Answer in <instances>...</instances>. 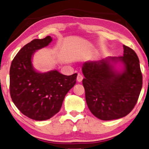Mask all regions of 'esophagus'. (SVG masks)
<instances>
[{
  "instance_id": "esophagus-1",
  "label": "esophagus",
  "mask_w": 149,
  "mask_h": 149,
  "mask_svg": "<svg viewBox=\"0 0 149 149\" xmlns=\"http://www.w3.org/2000/svg\"><path fill=\"white\" fill-rule=\"evenodd\" d=\"M82 79H83V76H82V74L81 73H78V75H77V80L78 82H81Z\"/></svg>"
}]
</instances>
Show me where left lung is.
Wrapping results in <instances>:
<instances>
[{"mask_svg": "<svg viewBox=\"0 0 149 149\" xmlns=\"http://www.w3.org/2000/svg\"><path fill=\"white\" fill-rule=\"evenodd\" d=\"M123 55L84 63L82 80L88 107L104 121L126 116L136 104L142 88L139 60L132 49L123 45ZM121 62L124 69L116 72L110 63Z\"/></svg>", "mask_w": 149, "mask_h": 149, "instance_id": "left-lung-1", "label": "left lung"}]
</instances>
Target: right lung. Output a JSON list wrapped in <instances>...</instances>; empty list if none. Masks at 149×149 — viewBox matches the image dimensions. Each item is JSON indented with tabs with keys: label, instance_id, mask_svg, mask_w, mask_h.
<instances>
[{
	"label": "right lung",
	"instance_id": "obj_1",
	"mask_svg": "<svg viewBox=\"0 0 149 149\" xmlns=\"http://www.w3.org/2000/svg\"><path fill=\"white\" fill-rule=\"evenodd\" d=\"M52 41L51 36H47L24 45L14 57L10 69L13 102L21 113L34 120H47L58 113L66 94L76 84L77 73L67 76L56 70L41 73L33 69V53Z\"/></svg>",
	"mask_w": 149,
	"mask_h": 149
}]
</instances>
